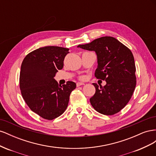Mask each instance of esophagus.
<instances>
[{
  "mask_svg": "<svg viewBox=\"0 0 156 156\" xmlns=\"http://www.w3.org/2000/svg\"><path fill=\"white\" fill-rule=\"evenodd\" d=\"M77 87H80V86H82V85H84V83H81V82H78V83H77Z\"/></svg>",
  "mask_w": 156,
  "mask_h": 156,
  "instance_id": "1",
  "label": "esophagus"
}]
</instances>
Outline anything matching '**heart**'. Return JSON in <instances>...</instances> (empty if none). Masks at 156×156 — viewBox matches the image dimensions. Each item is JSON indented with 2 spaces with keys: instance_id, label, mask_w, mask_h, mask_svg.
Listing matches in <instances>:
<instances>
[{
  "instance_id": "obj_1",
  "label": "heart",
  "mask_w": 156,
  "mask_h": 156,
  "mask_svg": "<svg viewBox=\"0 0 156 156\" xmlns=\"http://www.w3.org/2000/svg\"><path fill=\"white\" fill-rule=\"evenodd\" d=\"M81 79H82V80H84V79H85V77H84V76H82V77H81V78H80Z\"/></svg>"
}]
</instances>
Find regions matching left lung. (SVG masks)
I'll return each mask as SVG.
<instances>
[{
	"label": "left lung",
	"instance_id": "8db88e82",
	"mask_svg": "<svg viewBox=\"0 0 156 156\" xmlns=\"http://www.w3.org/2000/svg\"><path fill=\"white\" fill-rule=\"evenodd\" d=\"M77 48L96 52L98 66L95 77L107 83L100 88L93 83L96 93L90 99L92 106L105 115L119 112L129 102L136 87V68L131 50L111 36L97 38Z\"/></svg>",
	"mask_w": 156,
	"mask_h": 156
}]
</instances>
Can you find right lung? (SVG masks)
<instances>
[{
    "label": "right lung",
    "instance_id": "right-lung-1",
    "mask_svg": "<svg viewBox=\"0 0 156 156\" xmlns=\"http://www.w3.org/2000/svg\"><path fill=\"white\" fill-rule=\"evenodd\" d=\"M69 49L47 46L30 52L23 59L20 75L21 95L30 109L44 119L51 120L66 109L70 94L76 84L68 81L58 85L54 79L64 66Z\"/></svg>",
    "mask_w": 156,
    "mask_h": 156
}]
</instances>
